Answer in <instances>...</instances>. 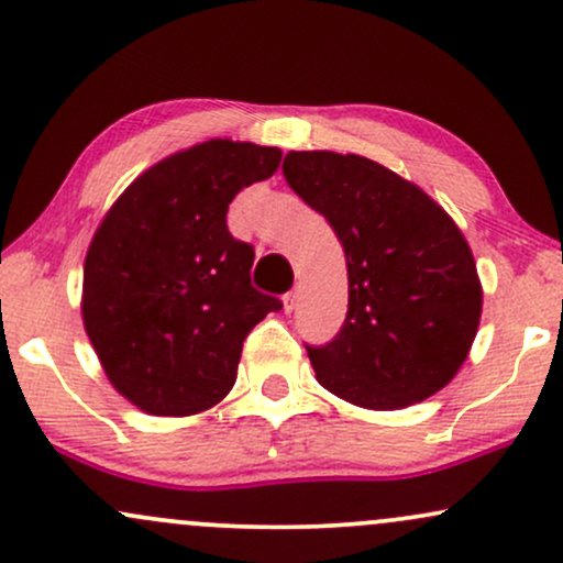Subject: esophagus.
I'll return each instance as SVG.
<instances>
[{
  "mask_svg": "<svg viewBox=\"0 0 563 563\" xmlns=\"http://www.w3.org/2000/svg\"><path fill=\"white\" fill-rule=\"evenodd\" d=\"M296 301H299V286H294L286 296H283V307H286V312H294Z\"/></svg>",
  "mask_w": 563,
  "mask_h": 563,
  "instance_id": "1",
  "label": "esophagus"
}]
</instances>
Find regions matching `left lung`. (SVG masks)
Masks as SVG:
<instances>
[{
    "mask_svg": "<svg viewBox=\"0 0 563 563\" xmlns=\"http://www.w3.org/2000/svg\"><path fill=\"white\" fill-rule=\"evenodd\" d=\"M283 174L346 254L344 325L307 346L320 386L371 410L444 389L482 318V283L457 224L421 187L354 153L290 151Z\"/></svg>",
    "mask_w": 563,
    "mask_h": 563,
    "instance_id": "8db88e82",
    "label": "left lung"
}]
</instances>
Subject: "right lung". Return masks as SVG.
<instances>
[{"instance_id": "right-lung-1", "label": "right lung", "mask_w": 563, "mask_h": 563, "mask_svg": "<svg viewBox=\"0 0 563 563\" xmlns=\"http://www.w3.org/2000/svg\"><path fill=\"white\" fill-rule=\"evenodd\" d=\"M283 153L209 140L121 192L84 262L81 314L115 391L151 416H192L232 389L243 341L283 301L251 286L254 245L228 230L243 187Z\"/></svg>"}]
</instances>
